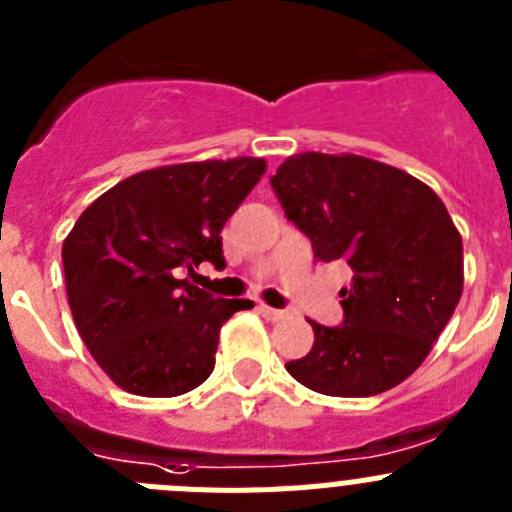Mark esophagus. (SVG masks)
Instances as JSON below:
<instances>
[{
  "instance_id": "1",
  "label": "esophagus",
  "mask_w": 512,
  "mask_h": 512,
  "mask_svg": "<svg viewBox=\"0 0 512 512\" xmlns=\"http://www.w3.org/2000/svg\"><path fill=\"white\" fill-rule=\"evenodd\" d=\"M259 312L264 314L266 320H271V322H279V320H284V317H287V312H284V309L266 307V304H259Z\"/></svg>"
}]
</instances>
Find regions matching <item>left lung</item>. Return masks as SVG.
<instances>
[{"mask_svg":"<svg viewBox=\"0 0 512 512\" xmlns=\"http://www.w3.org/2000/svg\"><path fill=\"white\" fill-rule=\"evenodd\" d=\"M271 187L314 256L353 269L342 325L309 320L314 345L289 375L342 398L406 381L462 297V238L437 192L391 164L320 152L289 157Z\"/></svg>","mask_w":512,"mask_h":512,"instance_id":"obj_1","label":"left lung"}]
</instances>
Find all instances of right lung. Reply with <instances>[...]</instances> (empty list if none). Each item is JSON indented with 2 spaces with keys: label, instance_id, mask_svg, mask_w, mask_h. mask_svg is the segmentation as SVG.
Wrapping results in <instances>:
<instances>
[{
  "label": "right lung",
  "instance_id": "add662e5",
  "mask_svg": "<svg viewBox=\"0 0 512 512\" xmlns=\"http://www.w3.org/2000/svg\"><path fill=\"white\" fill-rule=\"evenodd\" d=\"M266 162H187L139 172L88 205L63 243L70 312L86 348L124 391L170 398L213 373L223 322L248 299L177 279L223 269V231Z\"/></svg>",
  "mask_w": 512,
  "mask_h": 512
}]
</instances>
